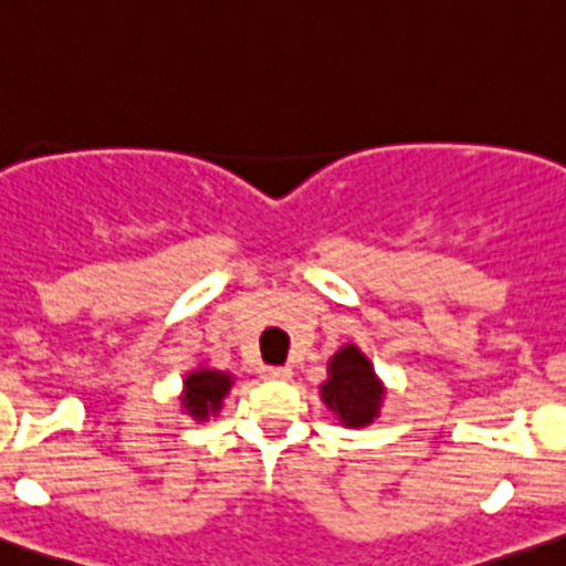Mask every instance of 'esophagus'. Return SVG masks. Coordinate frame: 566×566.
I'll return each mask as SVG.
<instances>
[{"mask_svg":"<svg viewBox=\"0 0 566 566\" xmlns=\"http://www.w3.org/2000/svg\"><path fill=\"white\" fill-rule=\"evenodd\" d=\"M263 380H289L292 378V369L289 367H261Z\"/></svg>","mask_w":566,"mask_h":566,"instance_id":"1","label":"esophagus"}]
</instances>
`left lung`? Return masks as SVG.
Masks as SVG:
<instances>
[{"label":"left lung","mask_w":566,"mask_h":566,"mask_svg":"<svg viewBox=\"0 0 566 566\" xmlns=\"http://www.w3.org/2000/svg\"><path fill=\"white\" fill-rule=\"evenodd\" d=\"M319 397L344 428H367L380 417L386 386L358 344H344L327 360V380Z\"/></svg>","instance_id":"1"}]
</instances>
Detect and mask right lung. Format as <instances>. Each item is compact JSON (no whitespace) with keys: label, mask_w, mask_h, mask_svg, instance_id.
Listing matches in <instances>:
<instances>
[{"label":"right lung","mask_w":566,"mask_h":566,"mask_svg":"<svg viewBox=\"0 0 566 566\" xmlns=\"http://www.w3.org/2000/svg\"><path fill=\"white\" fill-rule=\"evenodd\" d=\"M233 380L235 378L230 373L211 367H197L191 373H186L180 391L182 411L197 419V422H206V419L217 417L222 411L224 397L233 389Z\"/></svg>","instance_id":"add662e5"}]
</instances>
